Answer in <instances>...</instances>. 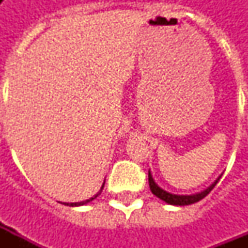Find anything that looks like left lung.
I'll list each match as a JSON object with an SVG mask.
<instances>
[{
  "label": "left lung",
  "mask_w": 248,
  "mask_h": 248,
  "mask_svg": "<svg viewBox=\"0 0 248 248\" xmlns=\"http://www.w3.org/2000/svg\"><path fill=\"white\" fill-rule=\"evenodd\" d=\"M220 179V177L215 181V182L211 185V186L206 188L204 191L199 192V194H195V195H174V194H170V192H166L162 190L161 187H158L155 182H154V179L151 177L150 171H149V185H150V190L151 192L156 195L158 198H161L162 201H165V202L170 203V204H178V206H185V204H191V203L199 202L201 199L207 195L208 192L213 190L215 185L218 183V181Z\"/></svg>",
  "instance_id": "left-lung-1"
}]
</instances>
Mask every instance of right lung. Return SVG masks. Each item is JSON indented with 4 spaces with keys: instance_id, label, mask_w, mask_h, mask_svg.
<instances>
[{
    "instance_id": "obj_1",
    "label": "right lung",
    "mask_w": 248,
    "mask_h": 248,
    "mask_svg": "<svg viewBox=\"0 0 248 248\" xmlns=\"http://www.w3.org/2000/svg\"><path fill=\"white\" fill-rule=\"evenodd\" d=\"M103 185H105V182H103ZM102 188H103V186L101 187V190H99V192H97V194H95L94 197L90 198V199H87V201H83V202H77V203H63V204H69V206H82V204H85V203H89V202H90V201H93V199H95V198H97L98 195L101 194V191H102Z\"/></svg>"
}]
</instances>
